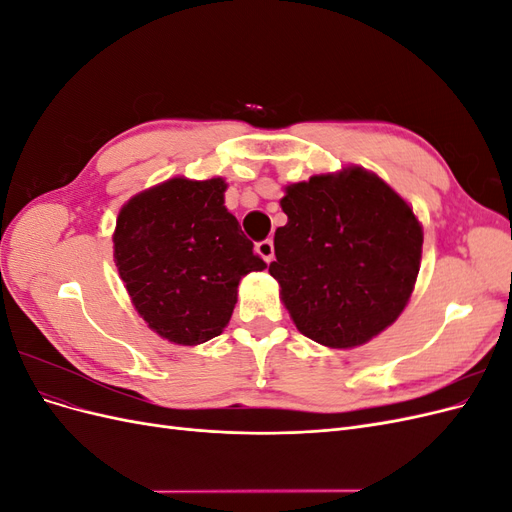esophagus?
I'll return each mask as SVG.
<instances>
[{
	"label": "esophagus",
	"mask_w": 512,
	"mask_h": 512,
	"mask_svg": "<svg viewBox=\"0 0 512 512\" xmlns=\"http://www.w3.org/2000/svg\"><path fill=\"white\" fill-rule=\"evenodd\" d=\"M256 254L265 260V262H271L275 258V247H273V241L271 239H265L256 243Z\"/></svg>",
	"instance_id": "esophagus-1"
}]
</instances>
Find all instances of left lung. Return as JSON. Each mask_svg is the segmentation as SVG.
Masks as SVG:
<instances>
[{
	"label": "left lung",
	"mask_w": 512,
	"mask_h": 512,
	"mask_svg": "<svg viewBox=\"0 0 512 512\" xmlns=\"http://www.w3.org/2000/svg\"><path fill=\"white\" fill-rule=\"evenodd\" d=\"M269 273L305 337L350 350L404 312L421 269L423 226L389 183L363 166L290 183Z\"/></svg>",
	"instance_id": "8db88e82"
}]
</instances>
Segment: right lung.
I'll return each instance as SVG.
<instances>
[{"mask_svg": "<svg viewBox=\"0 0 512 512\" xmlns=\"http://www.w3.org/2000/svg\"><path fill=\"white\" fill-rule=\"evenodd\" d=\"M228 183L173 177L134 194L117 215L113 258L134 309L177 346L218 337L239 282L265 260L224 205Z\"/></svg>", "mask_w": 512, "mask_h": 512, "instance_id": "right-lung-1", "label": "right lung"}]
</instances>
